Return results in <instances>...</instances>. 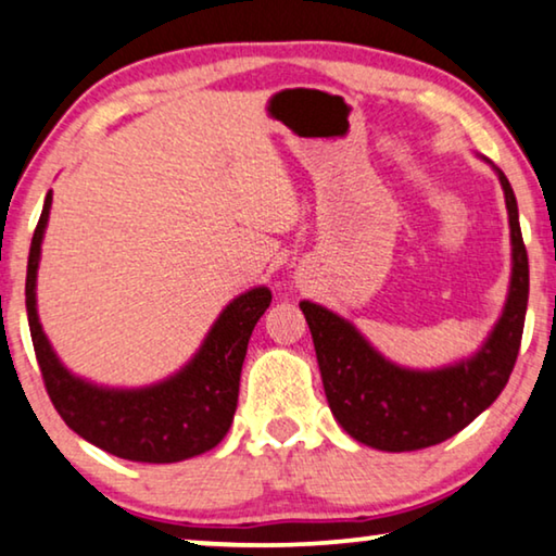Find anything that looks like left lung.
<instances>
[{
	"label": "left lung",
	"instance_id": "8db88e82",
	"mask_svg": "<svg viewBox=\"0 0 556 556\" xmlns=\"http://www.w3.org/2000/svg\"><path fill=\"white\" fill-rule=\"evenodd\" d=\"M494 170L509 211L511 281L502 317L479 353L438 370H410L382 357L345 317L300 302L332 416L370 448L401 453L443 443L481 416L509 382L527 317L529 260L514 189L502 168Z\"/></svg>",
	"mask_w": 556,
	"mask_h": 556
}]
</instances>
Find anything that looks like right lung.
<instances>
[{"mask_svg":"<svg viewBox=\"0 0 556 556\" xmlns=\"http://www.w3.org/2000/svg\"><path fill=\"white\" fill-rule=\"evenodd\" d=\"M47 193L27 262V319L47 395L67 428L125 460L176 464L222 443L239 401L241 365L254 325L267 312L271 292L254 287L226 304L199 353L176 375L148 388H103L77 378L60 363L37 317V267L50 218Z\"/></svg>","mask_w":556,"mask_h":556,"instance_id":"add662e5","label":"right lung"}]
</instances>
